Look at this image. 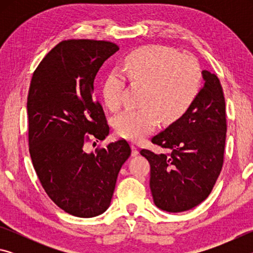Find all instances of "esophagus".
I'll return each instance as SVG.
<instances>
[{
  "label": "esophagus",
  "instance_id": "34e87169",
  "mask_svg": "<svg viewBox=\"0 0 253 253\" xmlns=\"http://www.w3.org/2000/svg\"><path fill=\"white\" fill-rule=\"evenodd\" d=\"M139 154V149L138 146L135 143H131V155L132 156H137Z\"/></svg>",
  "mask_w": 253,
  "mask_h": 253
}]
</instances>
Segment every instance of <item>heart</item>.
<instances>
[{"instance_id": "b5f03b06", "label": "heart", "mask_w": 253, "mask_h": 253, "mask_svg": "<svg viewBox=\"0 0 253 253\" xmlns=\"http://www.w3.org/2000/svg\"><path fill=\"white\" fill-rule=\"evenodd\" d=\"M123 71L131 84L145 87L140 110L126 109L116 115L113 126L123 138L139 140L152 132L163 117L173 119L185 113L202 87V70L190 55L170 46L153 44L132 50L123 60ZM125 80L114 70L102 83V98L110 110L122 105Z\"/></svg>"}]
</instances>
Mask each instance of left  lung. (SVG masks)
Instances as JSON below:
<instances>
[{"label":"left lung","instance_id":"1","mask_svg":"<svg viewBox=\"0 0 253 253\" xmlns=\"http://www.w3.org/2000/svg\"><path fill=\"white\" fill-rule=\"evenodd\" d=\"M204 85L181 118L155 135L152 143L169 153L142 149L151 165L154 203L166 212H183L211 193L223 165L225 100L217 77L202 71Z\"/></svg>","mask_w":253,"mask_h":253}]
</instances>
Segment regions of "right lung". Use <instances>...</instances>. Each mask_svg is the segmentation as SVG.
<instances>
[{
	"label": "right lung",
	"instance_id": "right-lung-1",
	"mask_svg": "<svg viewBox=\"0 0 253 253\" xmlns=\"http://www.w3.org/2000/svg\"><path fill=\"white\" fill-rule=\"evenodd\" d=\"M118 50L109 41H61L42 59L30 84L33 168L49 198L78 217L97 216L109 208L119 170L131 153L125 139L95 153L84 151L89 140H104L109 134L93 81L102 63Z\"/></svg>",
	"mask_w": 253,
	"mask_h": 253
}]
</instances>
